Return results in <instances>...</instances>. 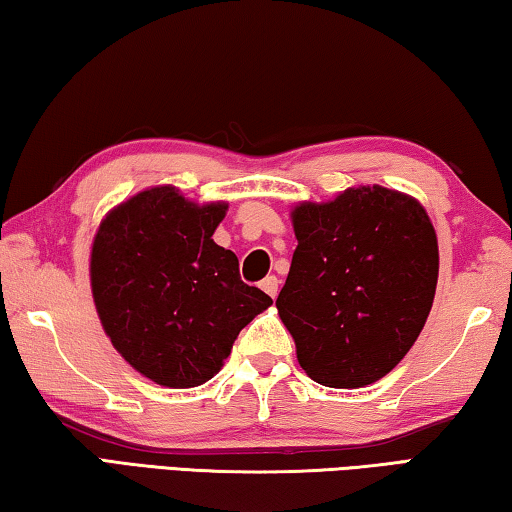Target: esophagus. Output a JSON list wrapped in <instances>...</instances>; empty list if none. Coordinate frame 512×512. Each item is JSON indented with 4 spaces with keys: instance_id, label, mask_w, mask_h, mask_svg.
Returning a JSON list of instances; mask_svg holds the SVG:
<instances>
[{
    "instance_id": "34e87169",
    "label": "esophagus",
    "mask_w": 512,
    "mask_h": 512,
    "mask_svg": "<svg viewBox=\"0 0 512 512\" xmlns=\"http://www.w3.org/2000/svg\"><path fill=\"white\" fill-rule=\"evenodd\" d=\"M259 287H262V289L268 293V296L275 298V296H277V287H280V280H277L275 275H268V277H264Z\"/></svg>"
}]
</instances>
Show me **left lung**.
Returning <instances> with one entry per match:
<instances>
[{
	"label": "left lung",
	"instance_id": "8db88e82",
	"mask_svg": "<svg viewBox=\"0 0 512 512\" xmlns=\"http://www.w3.org/2000/svg\"><path fill=\"white\" fill-rule=\"evenodd\" d=\"M298 248L277 314L300 368L329 388L388 375L418 339L436 296L438 239L415 198L350 187L291 212Z\"/></svg>",
	"mask_w": 512,
	"mask_h": 512
}]
</instances>
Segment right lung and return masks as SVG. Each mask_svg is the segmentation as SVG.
Here are the masks:
<instances>
[{"instance_id":"1","label":"right lung","mask_w":512,"mask_h":512,"mask_svg":"<svg viewBox=\"0 0 512 512\" xmlns=\"http://www.w3.org/2000/svg\"><path fill=\"white\" fill-rule=\"evenodd\" d=\"M228 203L198 205L171 185L144 189L101 221L90 282L115 350L160 386H201L250 320L273 305L214 244Z\"/></svg>"}]
</instances>
